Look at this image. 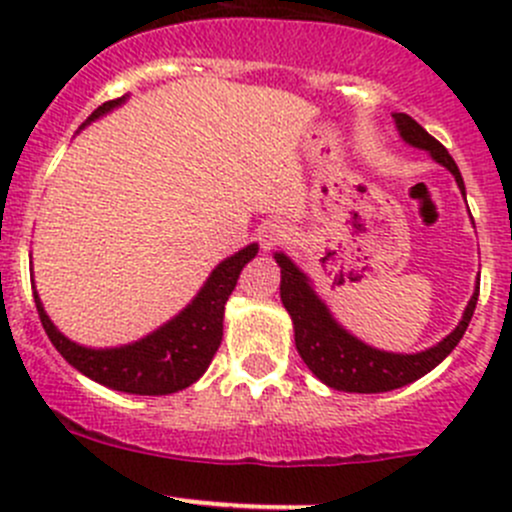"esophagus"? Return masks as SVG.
<instances>
[{
  "label": "esophagus",
  "instance_id": "obj_1",
  "mask_svg": "<svg viewBox=\"0 0 512 512\" xmlns=\"http://www.w3.org/2000/svg\"><path fill=\"white\" fill-rule=\"evenodd\" d=\"M289 235V227L282 223V220H267L265 225L260 227V242L265 250H272L280 240H285Z\"/></svg>",
  "mask_w": 512,
  "mask_h": 512
}]
</instances>
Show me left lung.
Wrapping results in <instances>:
<instances>
[{"instance_id":"8db88e82","label":"left lung","mask_w":512,"mask_h":512,"mask_svg":"<svg viewBox=\"0 0 512 512\" xmlns=\"http://www.w3.org/2000/svg\"><path fill=\"white\" fill-rule=\"evenodd\" d=\"M394 123L401 141L409 143L411 148H418V151H426L438 165H443L456 178L458 190L466 198V185H463L461 170H458L451 153L436 138L428 136L406 113H394ZM275 260L280 265L282 277L280 299L289 312V319H292L297 352L307 364V369L329 389L349 391V394H381V391L401 389V386L421 379L456 349V344L466 334L473 312H476L480 277L466 309H463L461 322L441 342L414 354L384 352V349L361 342L344 324L337 322L332 309L314 289L312 280L294 265L292 257L277 250Z\"/></svg>"}]
</instances>
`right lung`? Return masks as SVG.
Wrapping results in <instances>:
<instances>
[{
	"label": "right lung",
	"instance_id": "1",
	"mask_svg": "<svg viewBox=\"0 0 512 512\" xmlns=\"http://www.w3.org/2000/svg\"><path fill=\"white\" fill-rule=\"evenodd\" d=\"M126 98L128 94L98 106L81 128L111 113L113 108L123 106ZM257 250H260V245L250 242L242 250H237L235 255L225 257L220 265H215V270L210 272L208 280L198 289V294L175 317H170L168 322L160 324L146 337L136 339L131 344H121V347L96 349L76 344L74 339L59 332V327L51 322L39 292L32 287L36 312H39L46 337L51 339L56 352L96 384L138 396L175 394V391L188 389L190 384H195L208 371L210 361H213L220 342H223L227 297L235 289L242 267L257 255Z\"/></svg>",
	"mask_w": 512,
	"mask_h": 512
}]
</instances>
